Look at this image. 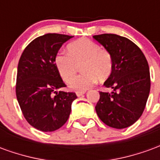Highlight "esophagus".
<instances>
[{
    "mask_svg": "<svg viewBox=\"0 0 160 160\" xmlns=\"http://www.w3.org/2000/svg\"><path fill=\"white\" fill-rule=\"evenodd\" d=\"M75 93H76V95L78 97H80V96H82L83 94L86 93V91H77V92H75Z\"/></svg>",
    "mask_w": 160,
    "mask_h": 160,
    "instance_id": "1",
    "label": "esophagus"
}]
</instances>
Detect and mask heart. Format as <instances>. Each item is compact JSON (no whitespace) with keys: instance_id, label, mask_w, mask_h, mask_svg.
<instances>
[{"instance_id":"1","label":"heart","mask_w":160,"mask_h":160,"mask_svg":"<svg viewBox=\"0 0 160 160\" xmlns=\"http://www.w3.org/2000/svg\"><path fill=\"white\" fill-rule=\"evenodd\" d=\"M68 53L60 52L55 56L56 69L64 81L68 82L75 75L78 65L82 63L83 72L69 82L72 89L85 91L99 80L111 75L113 68L112 56L108 50L101 49L98 43L87 38H80L68 46Z\"/></svg>"}]
</instances>
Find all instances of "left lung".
Segmentation results:
<instances>
[{
	"mask_svg": "<svg viewBox=\"0 0 160 160\" xmlns=\"http://www.w3.org/2000/svg\"><path fill=\"white\" fill-rule=\"evenodd\" d=\"M93 38L111 53L113 68L104 86L111 92H100L96 112L100 120L114 128H125L141 118L150 92V72L141 49L124 37L95 35Z\"/></svg>",
	"mask_w": 160,
	"mask_h": 160,
	"instance_id": "1",
	"label": "left lung"
}]
</instances>
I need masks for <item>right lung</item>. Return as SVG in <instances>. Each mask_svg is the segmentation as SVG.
Masks as SVG:
<instances>
[{"instance_id":"1","label":"right lung","mask_w":160,"mask_h":160,"mask_svg":"<svg viewBox=\"0 0 160 160\" xmlns=\"http://www.w3.org/2000/svg\"><path fill=\"white\" fill-rule=\"evenodd\" d=\"M73 36L48 33L30 42L20 56L17 70L16 96L26 121L42 132H52L69 118L74 92L65 87L55 65L60 48Z\"/></svg>"}]
</instances>
